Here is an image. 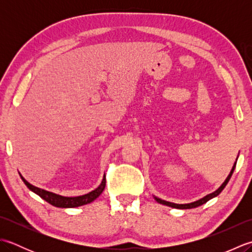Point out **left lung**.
<instances>
[{"label":"left lung","mask_w":252,"mask_h":252,"mask_svg":"<svg viewBox=\"0 0 252 252\" xmlns=\"http://www.w3.org/2000/svg\"><path fill=\"white\" fill-rule=\"evenodd\" d=\"M236 162H237V160H236V161H235V163H234V165H233V168H232V170H231V172H229V174H228V176L226 178V180L223 182V184H222L220 187H219V189H218L217 190L211 192V194H209V195L205 196V197L201 198V199H199V200H196V201L190 202V203H183V205H182V203H174V202L165 201V200L160 199V198H158V197H156V196H154L155 200H156V201L159 202V203H161V205L168 206V207H171V208H176V209H191V208L199 207V206L203 205V203H206L208 200L212 199L213 197H217V196H218L219 194H220V192L224 189V187L226 186V184L228 183V181H229V179H231V176H232V174H233V172H234L235 167H236Z\"/></svg>","instance_id":"obj_1"}]
</instances>
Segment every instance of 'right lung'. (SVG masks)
Masks as SVG:
<instances>
[{"instance_id": "add662e5", "label": "right lung", "mask_w": 252, "mask_h": 252, "mask_svg": "<svg viewBox=\"0 0 252 252\" xmlns=\"http://www.w3.org/2000/svg\"><path fill=\"white\" fill-rule=\"evenodd\" d=\"M19 175L24 183L26 184V186L28 187L31 191H33L34 194L40 196L42 199H44L46 202L51 203L52 206L58 207V208H76V207H80L83 205H88V203L95 200L96 198H97L101 194V192H103V190L105 189V186H106V176L104 175L103 181H101V183L99 184L97 189H95L94 190L90 191L89 194H85L82 196H77V197H66V196L55 194V192H52L49 190L42 189H40V187L32 185L20 173H19Z\"/></svg>"}]
</instances>
